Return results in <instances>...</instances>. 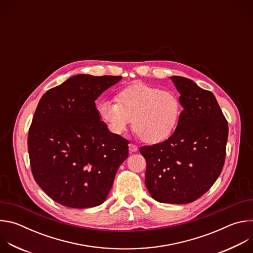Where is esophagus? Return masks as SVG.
<instances>
[{
	"mask_svg": "<svg viewBox=\"0 0 253 253\" xmlns=\"http://www.w3.org/2000/svg\"><path fill=\"white\" fill-rule=\"evenodd\" d=\"M137 150H138V148H137V146H136V145H134V144H132V143H130V144H129V151H130L131 153L136 152Z\"/></svg>",
	"mask_w": 253,
	"mask_h": 253,
	"instance_id": "obj_1",
	"label": "esophagus"
}]
</instances>
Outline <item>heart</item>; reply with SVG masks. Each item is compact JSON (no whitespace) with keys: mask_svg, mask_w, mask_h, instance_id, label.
Listing matches in <instances>:
<instances>
[{"mask_svg":"<svg viewBox=\"0 0 253 253\" xmlns=\"http://www.w3.org/2000/svg\"><path fill=\"white\" fill-rule=\"evenodd\" d=\"M182 107L179 97L171 91L143 83L130 85L116 95V102L100 101L99 118L113 135H121L129 126L146 143H159L175 130Z\"/></svg>","mask_w":253,"mask_h":253,"instance_id":"heart-1","label":"heart"}]
</instances>
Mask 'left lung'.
Wrapping results in <instances>:
<instances>
[{
  "mask_svg": "<svg viewBox=\"0 0 253 253\" xmlns=\"http://www.w3.org/2000/svg\"><path fill=\"white\" fill-rule=\"evenodd\" d=\"M183 110L174 133L165 141L143 146L145 184L158 202L190 203L220 175L228 137L227 121L215 96L192 80L172 76Z\"/></svg>",
  "mask_w": 253,
  "mask_h": 253,
  "instance_id": "left-lung-1",
  "label": "left lung"
}]
</instances>
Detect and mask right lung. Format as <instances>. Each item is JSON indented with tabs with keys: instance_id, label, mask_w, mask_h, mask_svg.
<instances>
[{
	"instance_id": "right-lung-1",
	"label": "right lung",
	"mask_w": 253,
	"mask_h": 253,
	"mask_svg": "<svg viewBox=\"0 0 253 253\" xmlns=\"http://www.w3.org/2000/svg\"><path fill=\"white\" fill-rule=\"evenodd\" d=\"M121 76L80 74L47 91L35 111L28 150L35 181L54 201L71 208L102 204L128 141L101 121L95 100Z\"/></svg>"
}]
</instances>
